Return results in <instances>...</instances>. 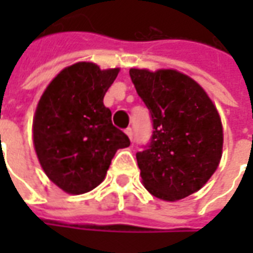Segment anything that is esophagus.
<instances>
[{"mask_svg": "<svg viewBox=\"0 0 253 253\" xmlns=\"http://www.w3.org/2000/svg\"><path fill=\"white\" fill-rule=\"evenodd\" d=\"M126 134H127V135H128V138H130V139H131V141H132V138H134V131H132L131 127H127V128H126Z\"/></svg>", "mask_w": 253, "mask_h": 253, "instance_id": "esophagus-1", "label": "esophagus"}]
</instances>
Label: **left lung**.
<instances>
[{"instance_id":"obj_1","label":"left lung","mask_w":253,"mask_h":253,"mask_svg":"<svg viewBox=\"0 0 253 253\" xmlns=\"http://www.w3.org/2000/svg\"><path fill=\"white\" fill-rule=\"evenodd\" d=\"M137 93L148 107L153 134L137 153L143 186L173 202L205 186L222 156V123L215 105L192 78L172 69H130Z\"/></svg>"}]
</instances>
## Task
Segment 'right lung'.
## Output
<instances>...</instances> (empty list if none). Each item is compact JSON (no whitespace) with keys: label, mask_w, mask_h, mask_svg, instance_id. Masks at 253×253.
<instances>
[{"label":"right lung","mask_w":253,"mask_h":253,"mask_svg":"<svg viewBox=\"0 0 253 253\" xmlns=\"http://www.w3.org/2000/svg\"><path fill=\"white\" fill-rule=\"evenodd\" d=\"M119 69L92 62L67 66L48 84L36 107L34 146L44 173L72 195L104 180L118 149L130 139L111 121L103 103Z\"/></svg>","instance_id":"add662e5"}]
</instances>
